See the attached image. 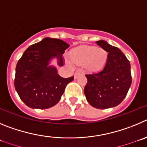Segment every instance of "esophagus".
<instances>
[{"label":"esophagus","mask_w":147,"mask_h":147,"mask_svg":"<svg viewBox=\"0 0 147 147\" xmlns=\"http://www.w3.org/2000/svg\"><path fill=\"white\" fill-rule=\"evenodd\" d=\"M83 73V72H82L81 70H80V69H78V70H77L76 72H75V75H74V78H75V79H76L78 77L79 75H80V74Z\"/></svg>","instance_id":"34e87169"}]
</instances>
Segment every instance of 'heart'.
Instances as JSON below:
<instances>
[{
  "instance_id": "b5f03b06",
  "label": "heart",
  "mask_w": 147,
  "mask_h": 147,
  "mask_svg": "<svg viewBox=\"0 0 147 147\" xmlns=\"http://www.w3.org/2000/svg\"><path fill=\"white\" fill-rule=\"evenodd\" d=\"M70 56L76 64L80 65L86 64L88 69L94 70L102 67L106 59L107 54L100 47L83 45L72 50Z\"/></svg>"
}]
</instances>
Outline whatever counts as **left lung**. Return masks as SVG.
Wrapping results in <instances>:
<instances>
[{
  "label": "left lung",
  "mask_w": 147,
  "mask_h": 147,
  "mask_svg": "<svg viewBox=\"0 0 147 147\" xmlns=\"http://www.w3.org/2000/svg\"><path fill=\"white\" fill-rule=\"evenodd\" d=\"M96 43L108 53L107 61L101 72L86 75L84 94L94 108L106 109L119 105L126 96L132 83L130 64L119 48L104 40Z\"/></svg>",
  "instance_id": "obj_1"
}]
</instances>
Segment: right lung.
Returning <instances> with one entry per match:
<instances>
[{"label": "right lung", "instance_id": "1", "mask_svg": "<svg viewBox=\"0 0 147 147\" xmlns=\"http://www.w3.org/2000/svg\"><path fill=\"white\" fill-rule=\"evenodd\" d=\"M69 47L59 39L44 38L26 49L16 66L14 87L22 101L31 108L46 109L56 105L74 77L64 78L50 65L56 59L63 66L62 55Z\"/></svg>", "mask_w": 147, "mask_h": 147}]
</instances>
